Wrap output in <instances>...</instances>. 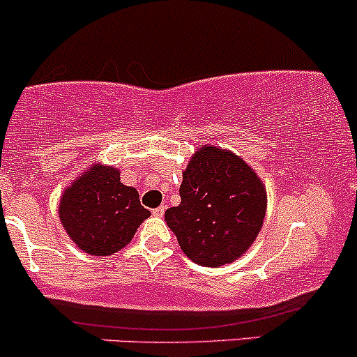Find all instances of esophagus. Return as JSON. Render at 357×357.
<instances>
[{"label":"esophagus","mask_w":357,"mask_h":357,"mask_svg":"<svg viewBox=\"0 0 357 357\" xmlns=\"http://www.w3.org/2000/svg\"><path fill=\"white\" fill-rule=\"evenodd\" d=\"M165 209H167V208H165V206H158V208H155V209L151 211V213H153V216H156V218H162L163 214H165Z\"/></svg>","instance_id":"esophagus-1"}]
</instances>
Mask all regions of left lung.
Wrapping results in <instances>:
<instances>
[{"mask_svg":"<svg viewBox=\"0 0 357 357\" xmlns=\"http://www.w3.org/2000/svg\"><path fill=\"white\" fill-rule=\"evenodd\" d=\"M180 204L165 213L183 254L206 267L233 262L254 243L267 195L262 180L243 160L225 149L195 151L183 172Z\"/></svg>","mask_w":357,"mask_h":357,"instance_id":"left-lung-1","label":"left lung"}]
</instances>
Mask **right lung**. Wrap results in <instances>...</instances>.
I'll return each instance as SVG.
<instances>
[{
    "label": "right lung",
    "instance_id": "obj_1",
    "mask_svg": "<svg viewBox=\"0 0 357 357\" xmlns=\"http://www.w3.org/2000/svg\"><path fill=\"white\" fill-rule=\"evenodd\" d=\"M119 170L95 165L59 202V218L71 240L90 255H112L132 240L149 216L136 189L122 185Z\"/></svg>",
    "mask_w": 357,
    "mask_h": 357
}]
</instances>
